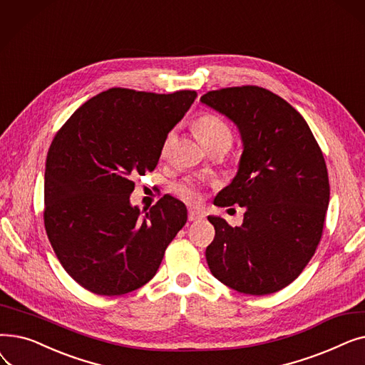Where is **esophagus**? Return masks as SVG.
Instances as JSON below:
<instances>
[{"label":"esophagus","mask_w":365,"mask_h":365,"mask_svg":"<svg viewBox=\"0 0 365 365\" xmlns=\"http://www.w3.org/2000/svg\"><path fill=\"white\" fill-rule=\"evenodd\" d=\"M202 217H205V215L201 212V210L189 208V212H187V219H189V222H195V220H200V219H202Z\"/></svg>","instance_id":"1"}]
</instances>
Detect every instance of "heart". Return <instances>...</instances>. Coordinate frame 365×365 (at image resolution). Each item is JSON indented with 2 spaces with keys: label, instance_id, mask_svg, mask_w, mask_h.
Listing matches in <instances>:
<instances>
[{
  "label": "heart",
  "instance_id": "heart-1",
  "mask_svg": "<svg viewBox=\"0 0 365 365\" xmlns=\"http://www.w3.org/2000/svg\"><path fill=\"white\" fill-rule=\"evenodd\" d=\"M195 128L204 148L216 146V145H225L229 148V145L232 142V130L223 118L219 117V115H215V113L200 115L195 121ZM168 142H170V136L165 140L163 150H165ZM173 192H175L180 200L190 204L201 201V186L194 179H183L175 183L173 185Z\"/></svg>",
  "mask_w": 365,
  "mask_h": 365
}]
</instances>
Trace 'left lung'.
<instances>
[{"label":"left lung","instance_id":"8db88e82","mask_svg":"<svg viewBox=\"0 0 365 365\" xmlns=\"http://www.w3.org/2000/svg\"><path fill=\"white\" fill-rule=\"evenodd\" d=\"M201 102L238 127L242 155L237 176L215 198L245 207L241 226L208 216L215 240L210 271L225 285L264 296L292 284L319 244L330 201L321 148L302 115L257 86L208 91Z\"/></svg>","mask_w":365,"mask_h":365}]
</instances>
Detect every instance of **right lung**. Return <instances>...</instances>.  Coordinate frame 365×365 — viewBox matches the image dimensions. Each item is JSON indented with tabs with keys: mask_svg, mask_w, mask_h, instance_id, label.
<instances>
[{
	"mask_svg": "<svg viewBox=\"0 0 365 365\" xmlns=\"http://www.w3.org/2000/svg\"><path fill=\"white\" fill-rule=\"evenodd\" d=\"M197 98L109 88L76 109L54 136L44 175V226L65 271L86 290L121 296L157 274L187 220L164 195L142 215L133 179L157 167L167 134Z\"/></svg>",
	"mask_w": 365,
	"mask_h": 365,
	"instance_id": "obj_1",
	"label": "right lung"
}]
</instances>
